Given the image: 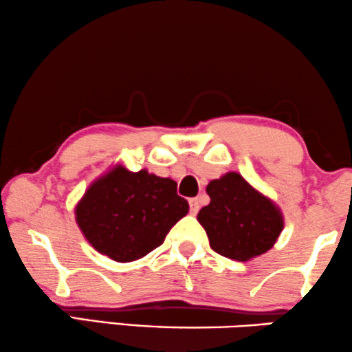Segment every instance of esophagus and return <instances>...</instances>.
Returning <instances> with one entry per match:
<instances>
[{"label":"esophagus","instance_id":"34e87169","mask_svg":"<svg viewBox=\"0 0 352 352\" xmlns=\"http://www.w3.org/2000/svg\"><path fill=\"white\" fill-rule=\"evenodd\" d=\"M188 205H190V214H197L200 210V203H198V198H190L188 200Z\"/></svg>","mask_w":352,"mask_h":352}]
</instances>
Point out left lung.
I'll list each match as a JSON object with an SVG mask.
<instances>
[{
  "mask_svg": "<svg viewBox=\"0 0 352 352\" xmlns=\"http://www.w3.org/2000/svg\"><path fill=\"white\" fill-rule=\"evenodd\" d=\"M211 201L198 212L212 251L246 262L265 254L283 232L281 211L238 173H227L206 187Z\"/></svg>",
  "mask_w": 352,
  "mask_h": 352,
  "instance_id": "left-lung-1",
  "label": "left lung"
}]
</instances>
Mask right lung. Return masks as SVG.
I'll use <instances>...</instances> for the list:
<instances>
[{"mask_svg": "<svg viewBox=\"0 0 352 352\" xmlns=\"http://www.w3.org/2000/svg\"><path fill=\"white\" fill-rule=\"evenodd\" d=\"M188 212L170 177L117 165L91 184L76 206V221L96 251L116 262L144 257Z\"/></svg>", "mask_w": 352, "mask_h": 352, "instance_id": "add662e5", "label": "right lung"}]
</instances>
